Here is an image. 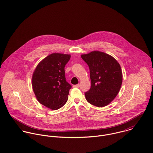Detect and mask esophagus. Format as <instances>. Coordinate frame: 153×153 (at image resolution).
Here are the masks:
<instances>
[{
    "instance_id": "obj_1",
    "label": "esophagus",
    "mask_w": 153,
    "mask_h": 153,
    "mask_svg": "<svg viewBox=\"0 0 153 153\" xmlns=\"http://www.w3.org/2000/svg\"><path fill=\"white\" fill-rule=\"evenodd\" d=\"M79 84H76V85H74L73 87H75V88H78V87H79Z\"/></svg>"
}]
</instances>
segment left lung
<instances>
[{
    "label": "left lung",
    "mask_w": 153,
    "mask_h": 153,
    "mask_svg": "<svg viewBox=\"0 0 153 153\" xmlns=\"http://www.w3.org/2000/svg\"><path fill=\"white\" fill-rule=\"evenodd\" d=\"M81 56L89 66L91 81L90 89L85 93L87 101L100 107L108 105L116 97L122 85L119 63L102 51H91Z\"/></svg>",
    "instance_id": "1"
}]
</instances>
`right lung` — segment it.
Masks as SVG:
<instances>
[{"instance_id": "add662e5", "label": "right lung", "mask_w": 153, "mask_h": 153, "mask_svg": "<svg viewBox=\"0 0 153 153\" xmlns=\"http://www.w3.org/2000/svg\"><path fill=\"white\" fill-rule=\"evenodd\" d=\"M70 54L52 53L37 66L32 77V86L37 100L51 110L62 107L68 100L72 86L65 78V66Z\"/></svg>"}]
</instances>
